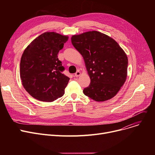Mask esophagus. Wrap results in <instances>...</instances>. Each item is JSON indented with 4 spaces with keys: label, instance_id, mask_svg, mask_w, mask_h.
Returning <instances> with one entry per match:
<instances>
[{
    "label": "esophagus",
    "instance_id": "1",
    "mask_svg": "<svg viewBox=\"0 0 155 155\" xmlns=\"http://www.w3.org/2000/svg\"><path fill=\"white\" fill-rule=\"evenodd\" d=\"M75 77H79L80 75V72L79 71H77L75 73Z\"/></svg>",
    "mask_w": 155,
    "mask_h": 155
}]
</instances>
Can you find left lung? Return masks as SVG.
Returning a JSON list of instances; mask_svg holds the SVG:
<instances>
[{"label": "left lung", "mask_w": 155, "mask_h": 155, "mask_svg": "<svg viewBox=\"0 0 155 155\" xmlns=\"http://www.w3.org/2000/svg\"><path fill=\"white\" fill-rule=\"evenodd\" d=\"M71 40L82 55L91 78L84 94L97 102L112 99L126 80L128 60L125 52L114 39L99 31L73 35Z\"/></svg>", "instance_id": "8db88e82"}]
</instances>
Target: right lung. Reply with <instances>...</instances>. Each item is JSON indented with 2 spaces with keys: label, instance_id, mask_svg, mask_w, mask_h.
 <instances>
[{
  "label": "right lung",
  "instance_id": "obj_1",
  "mask_svg": "<svg viewBox=\"0 0 155 155\" xmlns=\"http://www.w3.org/2000/svg\"><path fill=\"white\" fill-rule=\"evenodd\" d=\"M68 39L54 32H44L24 51L20 63L21 82L35 99L53 102L64 94L70 78L62 73L64 68L58 54Z\"/></svg>",
  "mask_w": 155,
  "mask_h": 155
}]
</instances>
